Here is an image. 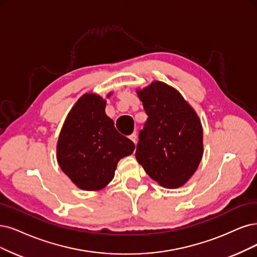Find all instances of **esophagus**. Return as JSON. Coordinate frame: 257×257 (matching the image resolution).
<instances>
[{"label":"esophagus","mask_w":257,"mask_h":257,"mask_svg":"<svg viewBox=\"0 0 257 257\" xmlns=\"http://www.w3.org/2000/svg\"><path fill=\"white\" fill-rule=\"evenodd\" d=\"M129 139L134 142L135 144H137V141H138V137H137V135L136 134H132L130 137H129Z\"/></svg>","instance_id":"1"}]
</instances>
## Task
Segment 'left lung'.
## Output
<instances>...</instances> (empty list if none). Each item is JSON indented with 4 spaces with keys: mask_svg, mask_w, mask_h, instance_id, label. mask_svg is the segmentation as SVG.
Segmentation results:
<instances>
[{
    "mask_svg": "<svg viewBox=\"0 0 257 257\" xmlns=\"http://www.w3.org/2000/svg\"><path fill=\"white\" fill-rule=\"evenodd\" d=\"M148 118L136 158L147 175L166 188L183 186L203 156L200 118L178 90L155 80L137 89Z\"/></svg>",
    "mask_w": 257,
    "mask_h": 257,
    "instance_id": "left-lung-1",
    "label": "left lung"
}]
</instances>
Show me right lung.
I'll use <instances>...</instances> for the list:
<instances>
[{
	"label": "right lung",
	"instance_id": "obj_1",
	"mask_svg": "<svg viewBox=\"0 0 257 257\" xmlns=\"http://www.w3.org/2000/svg\"><path fill=\"white\" fill-rule=\"evenodd\" d=\"M104 109L106 100L100 95L83 94L69 112L57 142V162L83 191L106 187L118 161L136 148L134 142L118 134Z\"/></svg>",
	"mask_w": 257,
	"mask_h": 257
}]
</instances>
